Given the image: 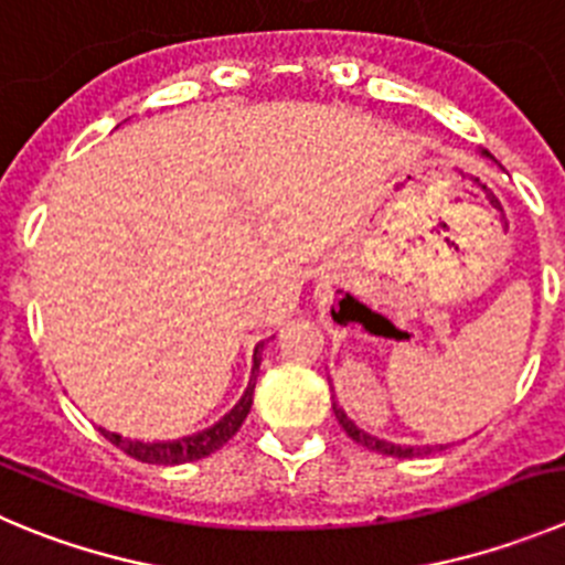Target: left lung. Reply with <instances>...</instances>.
I'll use <instances>...</instances> for the list:
<instances>
[{
  "label": "left lung",
  "mask_w": 565,
  "mask_h": 565,
  "mask_svg": "<svg viewBox=\"0 0 565 565\" xmlns=\"http://www.w3.org/2000/svg\"><path fill=\"white\" fill-rule=\"evenodd\" d=\"M482 156L488 158V152H482ZM331 407H334V415H337V420H340V424H342V429H345V435L351 437V440L362 443L365 449L379 451V455H390V457H418V455H429V451L435 449V446H402V443H390V440H382V437L367 435L365 429H360V426H356L354 420L348 418V415L342 413L340 407H337V402L331 404ZM440 449H443V446H440Z\"/></svg>",
  "instance_id": "obj_1"
}]
</instances>
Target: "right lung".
<instances>
[{
	"label": "right lung",
	"instance_id": "right-lung-1",
	"mask_svg": "<svg viewBox=\"0 0 565 565\" xmlns=\"http://www.w3.org/2000/svg\"><path fill=\"white\" fill-rule=\"evenodd\" d=\"M262 348L265 342H258L256 351H253V371H250V382H247L245 393H242L239 402L223 415L214 426L203 431H194V435L186 437H178V440H130V437L116 435V431H108L99 426L105 440H110L116 449H122L125 455L136 457L141 462H150V466H183V462H194V460H203V457L214 455L217 449H223L225 443L239 431V426L245 424L247 413H250V404H253V387H256V371L262 365Z\"/></svg>",
	"mask_w": 565,
	"mask_h": 565
}]
</instances>
